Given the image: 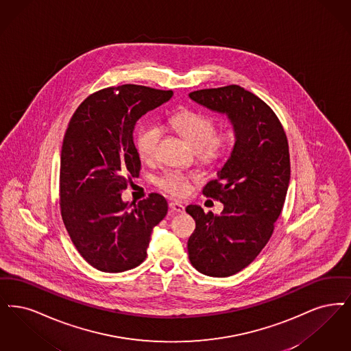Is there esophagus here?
Instances as JSON below:
<instances>
[{
    "label": "esophagus",
    "instance_id": "34e87169",
    "mask_svg": "<svg viewBox=\"0 0 351 351\" xmlns=\"http://www.w3.org/2000/svg\"><path fill=\"white\" fill-rule=\"evenodd\" d=\"M169 208H170V211L173 214H182L183 211H184L183 204L178 203V202H170L169 203Z\"/></svg>",
    "mask_w": 351,
    "mask_h": 351
}]
</instances>
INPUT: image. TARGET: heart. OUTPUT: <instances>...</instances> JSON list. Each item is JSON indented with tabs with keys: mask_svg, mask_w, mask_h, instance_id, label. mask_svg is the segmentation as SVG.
Masks as SVG:
<instances>
[{
	"mask_svg": "<svg viewBox=\"0 0 351 351\" xmlns=\"http://www.w3.org/2000/svg\"><path fill=\"white\" fill-rule=\"evenodd\" d=\"M170 122L191 145L198 148L199 158L206 164H215L233 148L237 134L233 128L216 131L213 115L195 110L177 111ZM162 130L156 123L141 124L135 135L137 154L144 161H152L157 153ZM191 178L181 171L169 170L156 178L158 189L174 197H184L190 191Z\"/></svg>",
	"mask_w": 351,
	"mask_h": 351,
	"instance_id": "1",
	"label": "heart"
}]
</instances>
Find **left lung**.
<instances>
[{
    "mask_svg": "<svg viewBox=\"0 0 351 351\" xmlns=\"http://www.w3.org/2000/svg\"><path fill=\"white\" fill-rule=\"evenodd\" d=\"M189 95L227 114L237 134L228 161L202 191L224 204L221 215L186 207L195 220L187 243L191 265L208 276H230L256 259L274 232L290 182L289 141L271 107L239 85Z\"/></svg>",
    "mask_w": 351,
    "mask_h": 351,
    "instance_id": "1",
    "label": "left lung"
}]
</instances>
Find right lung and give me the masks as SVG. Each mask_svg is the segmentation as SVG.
<instances>
[{"label":"right lung","mask_w":351,"mask_h":351,"mask_svg":"<svg viewBox=\"0 0 351 351\" xmlns=\"http://www.w3.org/2000/svg\"><path fill=\"white\" fill-rule=\"evenodd\" d=\"M173 95L141 85L110 86L77 107L61 147L59 197L64 226L81 257L105 273L138 266L156 227L168 214L157 193L128 210L122 191L138 177L136 122Z\"/></svg>","instance_id":"obj_1"}]
</instances>
